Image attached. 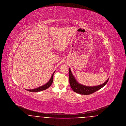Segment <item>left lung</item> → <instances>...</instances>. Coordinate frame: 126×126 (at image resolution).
<instances>
[{"label":"left lung","mask_w":126,"mask_h":126,"mask_svg":"<svg viewBox=\"0 0 126 126\" xmlns=\"http://www.w3.org/2000/svg\"><path fill=\"white\" fill-rule=\"evenodd\" d=\"M69 83L70 86L75 92L83 95H88L92 94L97 91L100 90L102 87L105 85V84L107 83L109 78L106 80V81L103 84L95 86H87L84 85L83 84L78 83L76 80V79L74 78V76L72 74L70 69L69 68Z\"/></svg>","instance_id":"1"}]
</instances>
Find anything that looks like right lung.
I'll use <instances>...</instances> for the list:
<instances>
[{
	"label": "right lung",
	"instance_id": "obj_1",
	"mask_svg": "<svg viewBox=\"0 0 126 126\" xmlns=\"http://www.w3.org/2000/svg\"><path fill=\"white\" fill-rule=\"evenodd\" d=\"M55 71H54V73H53L51 78L50 79V80H49V81L48 82V83H47L46 84H45L44 85H43L42 86H40L39 87H38L37 88L35 89H30V90H28V89H26L27 91H29V92H40V91H42L43 90H46L47 89V88H48V87H50V86L52 84V82H53V75H54V73Z\"/></svg>",
	"mask_w": 126,
	"mask_h": 126
}]
</instances>
